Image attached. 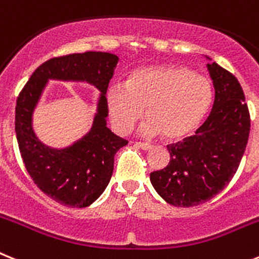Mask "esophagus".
<instances>
[{"instance_id": "34e87169", "label": "esophagus", "mask_w": 259, "mask_h": 259, "mask_svg": "<svg viewBox=\"0 0 259 259\" xmlns=\"http://www.w3.org/2000/svg\"><path fill=\"white\" fill-rule=\"evenodd\" d=\"M135 145L139 148H141V149H144V151H148V149H151L152 148L151 144H148V143H141V141H136V143H135Z\"/></svg>"}]
</instances>
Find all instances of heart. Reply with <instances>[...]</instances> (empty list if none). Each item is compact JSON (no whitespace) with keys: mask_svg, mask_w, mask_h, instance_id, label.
Returning <instances> with one entry per match:
<instances>
[{"mask_svg":"<svg viewBox=\"0 0 259 259\" xmlns=\"http://www.w3.org/2000/svg\"><path fill=\"white\" fill-rule=\"evenodd\" d=\"M106 98L119 132L131 130L145 108L149 119L141 132L177 141L200 127L212 105V86L186 66H152L135 72L125 85L112 83Z\"/></svg>","mask_w":259,"mask_h":259,"instance_id":"1","label":"heart"}]
</instances>
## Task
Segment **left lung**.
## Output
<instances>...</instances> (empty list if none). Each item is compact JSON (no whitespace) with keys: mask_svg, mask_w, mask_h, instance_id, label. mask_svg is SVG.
Wrapping results in <instances>:
<instances>
[{"mask_svg":"<svg viewBox=\"0 0 259 259\" xmlns=\"http://www.w3.org/2000/svg\"><path fill=\"white\" fill-rule=\"evenodd\" d=\"M215 102L195 135L167 145L170 161L151 173L158 195L176 207H194L218 195L240 166L250 132L244 90L231 72L208 64Z\"/></svg>","mask_w":259,"mask_h":259,"instance_id":"obj_1","label":"left lung"}]
</instances>
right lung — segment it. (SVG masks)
Instances as JSON below:
<instances>
[{"mask_svg":"<svg viewBox=\"0 0 259 259\" xmlns=\"http://www.w3.org/2000/svg\"><path fill=\"white\" fill-rule=\"evenodd\" d=\"M118 60L115 55L94 51L52 57L37 66L17 98L15 135L24 167L46 195L66 207L82 208L99 198L111 180L115 153L128 144L106 127L105 94ZM48 78L83 79L101 90L91 132L61 151L44 147L30 127L32 111Z\"/></svg>","mask_w":259,"mask_h":259,"instance_id":"add662e5","label":"right lung"}]
</instances>
